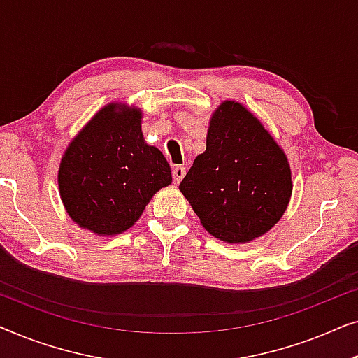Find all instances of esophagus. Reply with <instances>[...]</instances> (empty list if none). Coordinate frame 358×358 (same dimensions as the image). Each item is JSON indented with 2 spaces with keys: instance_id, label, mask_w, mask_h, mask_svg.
<instances>
[{
  "instance_id": "obj_1",
  "label": "esophagus",
  "mask_w": 358,
  "mask_h": 358,
  "mask_svg": "<svg viewBox=\"0 0 358 358\" xmlns=\"http://www.w3.org/2000/svg\"><path fill=\"white\" fill-rule=\"evenodd\" d=\"M184 176H185V168H184V166H176V168L173 169L174 184H179L180 180L184 179Z\"/></svg>"
}]
</instances>
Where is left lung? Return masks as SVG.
Returning <instances> with one entry per match:
<instances>
[{
  "label": "left lung",
  "mask_w": 358,
  "mask_h": 358,
  "mask_svg": "<svg viewBox=\"0 0 358 358\" xmlns=\"http://www.w3.org/2000/svg\"><path fill=\"white\" fill-rule=\"evenodd\" d=\"M202 227L228 244H244L275 227L290 203L292 169L282 146L238 101L210 117L207 148L179 185Z\"/></svg>",
  "instance_id": "obj_1"
}]
</instances>
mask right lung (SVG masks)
Here are the masks:
<instances>
[{
  "mask_svg": "<svg viewBox=\"0 0 358 358\" xmlns=\"http://www.w3.org/2000/svg\"><path fill=\"white\" fill-rule=\"evenodd\" d=\"M143 112L124 102L97 110L66 146L58 190L68 217L97 236H117L173 182L164 155L146 143Z\"/></svg>",
  "mask_w": 358,
  "mask_h": 358,
  "instance_id": "right-lung-1",
  "label": "right lung"
}]
</instances>
